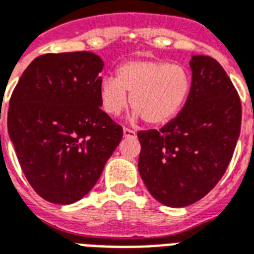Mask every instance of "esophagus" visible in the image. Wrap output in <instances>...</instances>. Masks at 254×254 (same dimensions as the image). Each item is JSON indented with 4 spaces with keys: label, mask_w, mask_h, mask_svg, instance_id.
<instances>
[{
    "label": "esophagus",
    "mask_w": 254,
    "mask_h": 254,
    "mask_svg": "<svg viewBox=\"0 0 254 254\" xmlns=\"http://www.w3.org/2000/svg\"><path fill=\"white\" fill-rule=\"evenodd\" d=\"M123 136L125 137H136V132L135 131H131L128 128L123 129Z\"/></svg>",
    "instance_id": "obj_1"
}]
</instances>
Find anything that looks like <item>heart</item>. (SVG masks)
<instances>
[{"label": "heart", "mask_w": 254, "mask_h": 254, "mask_svg": "<svg viewBox=\"0 0 254 254\" xmlns=\"http://www.w3.org/2000/svg\"><path fill=\"white\" fill-rule=\"evenodd\" d=\"M191 89L189 70L161 60H131L119 68V76L105 77L99 86L106 113L118 117L131 106L137 119L152 126L169 123L184 107Z\"/></svg>", "instance_id": "1"}]
</instances>
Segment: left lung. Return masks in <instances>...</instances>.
I'll return each instance as SVG.
<instances>
[{"instance_id":"8db88e82","label":"left lung","mask_w":254,"mask_h":254,"mask_svg":"<svg viewBox=\"0 0 254 254\" xmlns=\"http://www.w3.org/2000/svg\"><path fill=\"white\" fill-rule=\"evenodd\" d=\"M191 89L182 110L161 129L137 132L140 177L160 203L185 207L202 199L232 159L241 103L215 59L194 55Z\"/></svg>"}]
</instances>
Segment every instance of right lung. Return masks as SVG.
I'll return each instance as SVG.
<instances>
[{
	"label": "right lung",
	"mask_w": 254,
	"mask_h": 254,
	"mask_svg": "<svg viewBox=\"0 0 254 254\" xmlns=\"http://www.w3.org/2000/svg\"><path fill=\"white\" fill-rule=\"evenodd\" d=\"M103 65L93 52L43 55L11 94L10 141L27 181L51 203L84 198L123 136L121 126L101 110Z\"/></svg>",
	"instance_id": "add662e5"
}]
</instances>
